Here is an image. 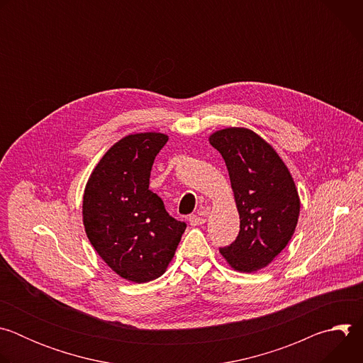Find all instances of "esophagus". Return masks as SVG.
Instances as JSON below:
<instances>
[{"label":"esophagus","instance_id":"34e87169","mask_svg":"<svg viewBox=\"0 0 363 363\" xmlns=\"http://www.w3.org/2000/svg\"><path fill=\"white\" fill-rule=\"evenodd\" d=\"M205 223V218L202 216H191L189 217V224L192 227H198V225H202Z\"/></svg>","mask_w":363,"mask_h":363}]
</instances>
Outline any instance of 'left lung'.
<instances>
[{"label":"left lung","instance_id":"obj_1","mask_svg":"<svg viewBox=\"0 0 363 363\" xmlns=\"http://www.w3.org/2000/svg\"><path fill=\"white\" fill-rule=\"evenodd\" d=\"M208 140L225 161L240 216L237 240L220 252L233 270L255 273L274 260L296 231V184L276 149L251 129H220Z\"/></svg>","mask_w":363,"mask_h":363}]
</instances>
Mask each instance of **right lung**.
<instances>
[{
	"label": "right lung",
	"mask_w": 363,
	"mask_h": 363,
	"mask_svg": "<svg viewBox=\"0 0 363 363\" xmlns=\"http://www.w3.org/2000/svg\"><path fill=\"white\" fill-rule=\"evenodd\" d=\"M168 139L161 132L123 136L100 158L84 186L86 235L101 260L128 281L161 277L186 228L149 189L155 157Z\"/></svg>",
	"instance_id": "obj_1"
}]
</instances>
